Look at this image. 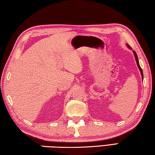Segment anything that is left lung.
Segmentation results:
<instances>
[{
	"instance_id": "left-lung-1",
	"label": "left lung",
	"mask_w": 155,
	"mask_h": 155,
	"mask_svg": "<svg viewBox=\"0 0 155 155\" xmlns=\"http://www.w3.org/2000/svg\"><path fill=\"white\" fill-rule=\"evenodd\" d=\"M127 46H128V47H129V48H131V47H130V46H129V45H127ZM134 55H135V60H136V62H137V67H138V68H139V69H140V72H141V74H142V80H143V71H142V68H141L140 65V64H139V61H138V58H137V54H136V52H135V51H134Z\"/></svg>"
}]
</instances>
